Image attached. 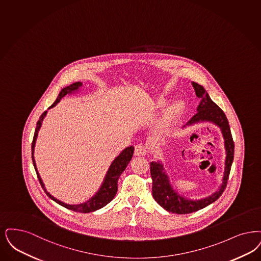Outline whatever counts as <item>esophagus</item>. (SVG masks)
Here are the masks:
<instances>
[{"label":"esophagus","mask_w":261,"mask_h":261,"mask_svg":"<svg viewBox=\"0 0 261 261\" xmlns=\"http://www.w3.org/2000/svg\"><path fill=\"white\" fill-rule=\"evenodd\" d=\"M147 146H145L144 144H139L135 146V154L139 156H144L147 153Z\"/></svg>","instance_id":"esophagus-1"}]
</instances>
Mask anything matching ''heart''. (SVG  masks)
Here are the masks:
<instances>
[{"mask_svg":"<svg viewBox=\"0 0 261 261\" xmlns=\"http://www.w3.org/2000/svg\"><path fill=\"white\" fill-rule=\"evenodd\" d=\"M166 103H167V100L164 99V98H159L157 100V106H159V107H163V106L166 105ZM184 106H185L184 102L180 101V100H177V101L171 105L166 110L164 116H163V118L160 122L161 126L166 125L171 120H173L175 117H177V115L181 113V111L184 109Z\"/></svg>","mask_w":261,"mask_h":261,"instance_id":"heart-1","label":"heart"}]
</instances>
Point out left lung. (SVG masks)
<instances>
[{"label":"left lung","instance_id":"obj_1","mask_svg":"<svg viewBox=\"0 0 261 261\" xmlns=\"http://www.w3.org/2000/svg\"><path fill=\"white\" fill-rule=\"evenodd\" d=\"M196 96L200 99V104L197 107V114L188 121L185 126L192 125L197 122L210 121L219 126L224 139V146L226 150L225 170L222 184L219 191L207 198L201 200H188L181 197L173 189L169 182L167 175L164 172L163 165L159 162L150 163V175L152 178V196L157 203L168 212L178 215H187L193 212H197L214 203L221 196L227 186L229 177L230 169L234 158V142L230 131L229 123L223 111L218 105L214 103L210 98L204 87L196 83H192Z\"/></svg>","mask_w":261,"mask_h":261}]
</instances>
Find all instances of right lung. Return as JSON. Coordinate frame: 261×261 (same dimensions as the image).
I'll list each match as a JSON object with an SVG mask.
<instances>
[{"mask_svg":"<svg viewBox=\"0 0 261 261\" xmlns=\"http://www.w3.org/2000/svg\"><path fill=\"white\" fill-rule=\"evenodd\" d=\"M83 85L82 83H74V84H71L65 88H63L62 90L60 91V93L58 95L57 99L55 100V102L53 103L50 108H53L54 106H56L57 103L60 102V100L62 99L64 96H66L67 94L73 93L77 91L81 86ZM46 111L42 113V115L40 116L38 122H37V126H36V130H35V134H34V138H33V142H32V160H33V164H34V167L36 170V173H37V176L38 178L40 180V184L42 186V188H43L44 192L46 193V195L49 197V198L53 199V201H55L57 204L61 205L63 207H65L66 208H69V210H72L73 212H76V213H90V212H94V211H97L99 208H103L104 206H106L107 204H109L116 194L117 192V180H118V177L122 174V172L125 170V168L127 167V165L129 164L131 158L133 156V153H134V147L133 146H128L126 147L125 149L118 155V156L115 158L114 160V162L112 163V165L110 166V169L106 175L105 177L104 182L102 185V187L99 189V191L94 195L92 198L90 199L89 201L83 203V204H80V205H68V204H65L61 201L57 200L56 198H54L53 195H50L46 189L44 188V185L42 182V178L40 177L38 171H37V167H36V162H35V159H34V147H35V143H36V140H37V136H38V132L41 128L42 125V120L44 118V116L46 115Z\"/></svg>","mask_w":261,"mask_h":261,"instance_id":"right-lung-1","label":"right lung"}]
</instances>
